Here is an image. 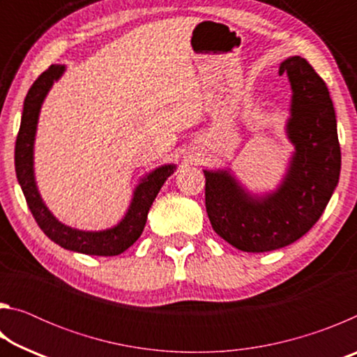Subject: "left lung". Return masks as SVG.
Returning <instances> with one entry per match:
<instances>
[{"label": "left lung", "mask_w": 357, "mask_h": 357, "mask_svg": "<svg viewBox=\"0 0 357 357\" xmlns=\"http://www.w3.org/2000/svg\"><path fill=\"white\" fill-rule=\"evenodd\" d=\"M279 74L291 82V118L287 130L296 146L280 189L252 198L225 172H204V200L214 231L243 252L289 245L315 225L340 176L335 112L326 83L309 61L291 56Z\"/></svg>", "instance_id": "8db88e82"}]
</instances>
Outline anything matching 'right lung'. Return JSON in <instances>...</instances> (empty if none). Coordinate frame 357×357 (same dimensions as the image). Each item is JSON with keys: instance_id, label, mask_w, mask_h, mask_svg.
<instances>
[{"instance_id": "obj_1", "label": "right lung", "mask_w": 357, "mask_h": 357, "mask_svg": "<svg viewBox=\"0 0 357 357\" xmlns=\"http://www.w3.org/2000/svg\"><path fill=\"white\" fill-rule=\"evenodd\" d=\"M63 66L52 64L45 72L36 78L25 98L22 113V123L15 142V173L19 184L23 190V195L26 198V204L34 220L38 222L39 228L44 231L53 243L64 247L68 250L86 253V255L98 257H114L123 253L126 249L135 243L143 233L144 223L148 219V213L154 198L159 193L160 187L164 185L167 178L174 170V165L159 167L146 178L142 181V184L137 187L134 193V200L129 208V213L121 223L105 231L89 233L80 231L63 225L52 215L50 211L42 202L38 192V187L34 183L33 172V144L36 124L40 110V104L44 100L45 94L53 84V80H58L63 74Z\"/></svg>"}]
</instances>
